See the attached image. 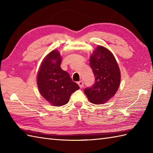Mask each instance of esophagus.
Segmentation results:
<instances>
[{
	"label": "esophagus",
	"mask_w": 153,
	"mask_h": 153,
	"mask_svg": "<svg viewBox=\"0 0 153 153\" xmlns=\"http://www.w3.org/2000/svg\"><path fill=\"white\" fill-rule=\"evenodd\" d=\"M77 84H78V85L79 86L80 88H82L83 86V82H82V81H80V82H77Z\"/></svg>",
	"instance_id": "1"
}]
</instances>
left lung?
<instances>
[{"label":"left lung","instance_id":"obj_1","mask_svg":"<svg viewBox=\"0 0 153 153\" xmlns=\"http://www.w3.org/2000/svg\"><path fill=\"white\" fill-rule=\"evenodd\" d=\"M91 54L89 64L95 77V84L84 90L91 102L102 105L118 90L121 74L116 58L108 48L99 45Z\"/></svg>","mask_w":153,"mask_h":153}]
</instances>
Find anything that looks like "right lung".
<instances>
[{"label":"right lung","instance_id":"right-lung-1","mask_svg":"<svg viewBox=\"0 0 153 153\" xmlns=\"http://www.w3.org/2000/svg\"><path fill=\"white\" fill-rule=\"evenodd\" d=\"M61 62L59 51H51L42 61L37 76V87L41 96L55 106L66 105L71 93L79 89L69 74L61 69Z\"/></svg>","mask_w":153,"mask_h":153}]
</instances>
